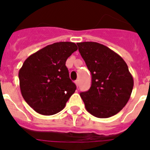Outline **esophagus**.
Here are the masks:
<instances>
[{
    "mask_svg": "<svg viewBox=\"0 0 150 150\" xmlns=\"http://www.w3.org/2000/svg\"><path fill=\"white\" fill-rule=\"evenodd\" d=\"M75 84H76L77 87H78V80H76V81H75Z\"/></svg>",
    "mask_w": 150,
    "mask_h": 150,
    "instance_id": "esophagus-1",
    "label": "esophagus"
}]
</instances>
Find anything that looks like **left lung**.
<instances>
[{
    "instance_id": "1",
    "label": "left lung",
    "mask_w": 150,
    "mask_h": 150,
    "mask_svg": "<svg viewBox=\"0 0 150 150\" xmlns=\"http://www.w3.org/2000/svg\"><path fill=\"white\" fill-rule=\"evenodd\" d=\"M78 50L92 75V85L80 96L86 110L107 118L119 112L129 99L134 81L119 54L96 42L78 43Z\"/></svg>"
}]
</instances>
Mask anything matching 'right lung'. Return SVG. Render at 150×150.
Returning a JSON list of instances; mask_svg holds the SVG:
<instances>
[{
	"label": "right lung",
	"mask_w": 150,
	"mask_h": 150,
	"mask_svg": "<svg viewBox=\"0 0 150 150\" xmlns=\"http://www.w3.org/2000/svg\"><path fill=\"white\" fill-rule=\"evenodd\" d=\"M78 47L58 42L31 54L18 72L20 89L26 103L36 112L52 115L65 107L76 86L69 78L66 61Z\"/></svg>",
	"instance_id": "add662e5"
}]
</instances>
